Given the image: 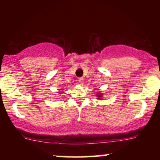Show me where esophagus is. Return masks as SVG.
<instances>
[{
    "mask_svg": "<svg viewBox=\"0 0 160 160\" xmlns=\"http://www.w3.org/2000/svg\"><path fill=\"white\" fill-rule=\"evenodd\" d=\"M78 81H79V82L80 83V84H83V82H84V79L82 78H79V80H78Z\"/></svg>",
    "mask_w": 160,
    "mask_h": 160,
    "instance_id": "obj_1",
    "label": "esophagus"
}]
</instances>
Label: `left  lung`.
<instances>
[{
  "label": "left lung",
  "instance_id": "1",
  "mask_svg": "<svg viewBox=\"0 0 160 160\" xmlns=\"http://www.w3.org/2000/svg\"><path fill=\"white\" fill-rule=\"evenodd\" d=\"M96 96H97V99H102V97H103V94H102V93L101 92L99 91L97 93Z\"/></svg>",
  "mask_w": 160,
  "mask_h": 160
}]
</instances>
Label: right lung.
<instances>
[{
  "label": "right lung",
  "mask_w": 160,
  "mask_h": 160,
  "mask_svg": "<svg viewBox=\"0 0 160 160\" xmlns=\"http://www.w3.org/2000/svg\"><path fill=\"white\" fill-rule=\"evenodd\" d=\"M61 92H59V94H61V93H63V89H61Z\"/></svg>",
  "instance_id": "1"
}]
</instances>
